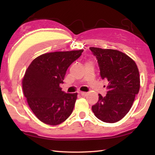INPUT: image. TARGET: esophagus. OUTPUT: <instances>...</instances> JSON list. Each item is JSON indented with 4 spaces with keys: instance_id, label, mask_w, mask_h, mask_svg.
<instances>
[{
    "instance_id": "1",
    "label": "esophagus",
    "mask_w": 155,
    "mask_h": 155,
    "mask_svg": "<svg viewBox=\"0 0 155 155\" xmlns=\"http://www.w3.org/2000/svg\"><path fill=\"white\" fill-rule=\"evenodd\" d=\"M79 93L81 95H82V96H84V97L87 96V93H85V92H80Z\"/></svg>"
}]
</instances>
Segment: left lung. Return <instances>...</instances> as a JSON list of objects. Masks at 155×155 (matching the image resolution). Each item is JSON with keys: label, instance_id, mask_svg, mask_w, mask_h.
<instances>
[{"label": "left lung", "instance_id": "obj_1", "mask_svg": "<svg viewBox=\"0 0 155 155\" xmlns=\"http://www.w3.org/2000/svg\"><path fill=\"white\" fill-rule=\"evenodd\" d=\"M96 57L102 79L108 81L105 97L98 94V101L92 110L98 119L114 123L130 110L140 88V76L132 58L113 49L90 47Z\"/></svg>", "mask_w": 155, "mask_h": 155}]
</instances>
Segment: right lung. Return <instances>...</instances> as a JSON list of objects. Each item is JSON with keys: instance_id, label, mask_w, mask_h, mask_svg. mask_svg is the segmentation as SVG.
Returning a JSON list of instances; mask_svg holds the SVG:
<instances>
[{"instance_id": "obj_1", "label": "right lung", "mask_w": 155, "mask_h": 155, "mask_svg": "<svg viewBox=\"0 0 155 155\" xmlns=\"http://www.w3.org/2000/svg\"><path fill=\"white\" fill-rule=\"evenodd\" d=\"M83 50L54 52L34 59L25 72L22 89L29 107L39 120L57 125L71 114L77 93H65L63 83L67 68L81 57Z\"/></svg>"}]
</instances>
